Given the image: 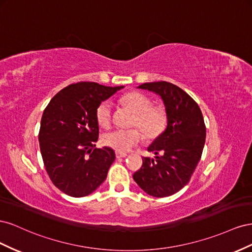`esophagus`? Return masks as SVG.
I'll list each match as a JSON object with an SVG mask.
<instances>
[{"label":"esophagus","mask_w":252,"mask_h":252,"mask_svg":"<svg viewBox=\"0 0 252 252\" xmlns=\"http://www.w3.org/2000/svg\"><path fill=\"white\" fill-rule=\"evenodd\" d=\"M126 153H121V152H116V157L118 158H124V157H126Z\"/></svg>","instance_id":"obj_1"}]
</instances>
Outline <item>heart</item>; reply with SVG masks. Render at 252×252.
<instances>
[{"instance_id": "1", "label": "heart", "mask_w": 252, "mask_h": 252, "mask_svg": "<svg viewBox=\"0 0 252 252\" xmlns=\"http://www.w3.org/2000/svg\"><path fill=\"white\" fill-rule=\"evenodd\" d=\"M122 102L134 114L133 126H138L148 139L160 135L167 126V113L163 107L153 105L152 99L139 92H131L122 97ZM113 102L110 99L100 102L96 109V119L100 126L109 127L113 119ZM142 133L138 128L114 130L102 135V142L117 152H128L141 142Z\"/></svg>"}]
</instances>
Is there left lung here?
<instances>
[{
    "label": "left lung",
    "mask_w": 252,
    "mask_h": 252,
    "mask_svg": "<svg viewBox=\"0 0 252 252\" xmlns=\"http://www.w3.org/2000/svg\"><path fill=\"white\" fill-rule=\"evenodd\" d=\"M138 89L156 93L167 113V128L148 148L155 158L143 157L133 178L151 196L167 197L189 183L202 157L206 126L198 104L185 91L167 81L149 82Z\"/></svg>",
    "instance_id": "8db88e82"
}]
</instances>
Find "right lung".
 Here are the masks:
<instances>
[{
  "mask_svg": "<svg viewBox=\"0 0 252 252\" xmlns=\"http://www.w3.org/2000/svg\"><path fill=\"white\" fill-rule=\"evenodd\" d=\"M124 86L96 82L69 84L56 94L42 115L39 142L53 184L63 193L83 197L106 178L115 160L111 148H95L99 126L96 109Z\"/></svg>",
  "mask_w": 252,
  "mask_h": 252,
  "instance_id": "obj_1",
  "label": "right lung"
}]
</instances>
